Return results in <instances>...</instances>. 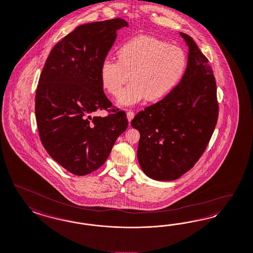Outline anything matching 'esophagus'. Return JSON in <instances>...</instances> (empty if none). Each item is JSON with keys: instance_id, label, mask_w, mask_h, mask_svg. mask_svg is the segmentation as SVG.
<instances>
[{"instance_id": "obj_1", "label": "esophagus", "mask_w": 253, "mask_h": 253, "mask_svg": "<svg viewBox=\"0 0 253 253\" xmlns=\"http://www.w3.org/2000/svg\"><path fill=\"white\" fill-rule=\"evenodd\" d=\"M126 117H127V120L129 122H131V120L133 119V117H134V113L131 112V111H129V112H127V114H126Z\"/></svg>"}]
</instances>
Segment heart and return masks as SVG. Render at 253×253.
Instances as JSON below:
<instances>
[{
  "label": "heart",
  "mask_w": 253,
  "mask_h": 253,
  "mask_svg": "<svg viewBox=\"0 0 253 253\" xmlns=\"http://www.w3.org/2000/svg\"><path fill=\"white\" fill-rule=\"evenodd\" d=\"M186 55L177 46L149 36H139L123 44L119 60L105 59L100 67L103 87L118 95L117 105L129 107L147 100L167 95L181 79L186 68Z\"/></svg>",
  "instance_id": "b5f03b06"
}]
</instances>
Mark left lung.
Instances as JSON below:
<instances>
[{"label":"left lung","mask_w":253,"mask_h":253,"mask_svg":"<svg viewBox=\"0 0 253 253\" xmlns=\"http://www.w3.org/2000/svg\"><path fill=\"white\" fill-rule=\"evenodd\" d=\"M188 47L180 82L155 105L131 121L140 132L137 159L148 177L175 180L204 153L218 119L216 82L208 59L190 35L179 33Z\"/></svg>","instance_id":"8db88e82"}]
</instances>
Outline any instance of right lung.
I'll use <instances>...</instances> for the list:
<instances>
[{
	"label": "right lung",
	"mask_w": 253,
	"mask_h": 253,
	"mask_svg": "<svg viewBox=\"0 0 253 253\" xmlns=\"http://www.w3.org/2000/svg\"><path fill=\"white\" fill-rule=\"evenodd\" d=\"M123 27L129 23L120 18L77 27L53 47L39 79L35 117L40 139L50 157L76 175L103 166L128 127L123 111L91 118L111 106L100 67Z\"/></svg>",
	"instance_id": "add662e5"
}]
</instances>
